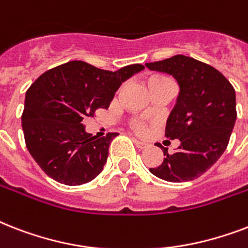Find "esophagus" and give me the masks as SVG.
Returning <instances> with one entry per match:
<instances>
[{"label":"esophagus","mask_w":248,"mask_h":248,"mask_svg":"<svg viewBox=\"0 0 248 248\" xmlns=\"http://www.w3.org/2000/svg\"><path fill=\"white\" fill-rule=\"evenodd\" d=\"M134 143H135V145L138 148H140V149H144V148H147L149 144L145 143V141H141V140H138V139H134Z\"/></svg>","instance_id":"1"}]
</instances>
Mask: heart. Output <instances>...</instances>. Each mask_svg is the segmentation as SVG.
Returning a JSON list of instances; mask_svg holds the SVG:
<instances>
[{
	"label": "heart",
	"instance_id": "1",
	"mask_svg": "<svg viewBox=\"0 0 248 248\" xmlns=\"http://www.w3.org/2000/svg\"><path fill=\"white\" fill-rule=\"evenodd\" d=\"M158 83H171L167 77H163V76H152L151 78L148 79V85H158ZM130 126L131 128H134L136 132H139V134H143V132L147 131V124H145V121L141 120V118H131L130 120Z\"/></svg>",
	"mask_w": 248,
	"mask_h": 248
}]
</instances>
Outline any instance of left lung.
Wrapping results in <instances>:
<instances>
[{
    "label": "left lung",
    "instance_id": "1",
    "mask_svg": "<svg viewBox=\"0 0 248 248\" xmlns=\"http://www.w3.org/2000/svg\"><path fill=\"white\" fill-rule=\"evenodd\" d=\"M145 65L172 75L180 85L165 131L166 138L179 139L180 145L173 153L158 145L165 158L149 171L171 183L194 180L227 149L237 118L234 87L217 69L189 56L175 55Z\"/></svg>",
    "mask_w": 248,
    "mask_h": 248
}]
</instances>
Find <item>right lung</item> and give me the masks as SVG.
<instances>
[{
    "instance_id": "1",
    "label": "right lung",
    "mask_w": 248,
    "mask_h": 248,
    "mask_svg": "<svg viewBox=\"0 0 248 248\" xmlns=\"http://www.w3.org/2000/svg\"><path fill=\"white\" fill-rule=\"evenodd\" d=\"M144 69L131 64L116 72L73 60L45 72L25 93L21 127L25 145L46 175L65 185H81L101 172L118 132L96 138L82 120L107 109L121 83Z\"/></svg>"
}]
</instances>
